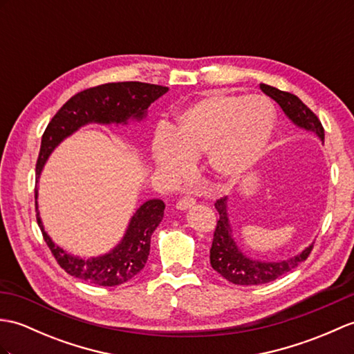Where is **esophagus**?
Wrapping results in <instances>:
<instances>
[{
    "label": "esophagus",
    "mask_w": 354,
    "mask_h": 354,
    "mask_svg": "<svg viewBox=\"0 0 354 354\" xmlns=\"http://www.w3.org/2000/svg\"><path fill=\"white\" fill-rule=\"evenodd\" d=\"M194 203H196V201L193 199V197L185 196V197H183V199H179L176 202V208L178 209H188V208H192Z\"/></svg>",
    "instance_id": "obj_1"
}]
</instances>
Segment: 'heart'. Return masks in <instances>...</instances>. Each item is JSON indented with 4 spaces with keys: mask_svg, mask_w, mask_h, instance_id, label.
Here are the masks:
<instances>
[{
    "mask_svg": "<svg viewBox=\"0 0 354 354\" xmlns=\"http://www.w3.org/2000/svg\"><path fill=\"white\" fill-rule=\"evenodd\" d=\"M274 129L276 110L267 97L212 93L180 111L174 129L155 131L151 152L167 178L188 175L194 158L205 153L212 176L235 180L264 157Z\"/></svg>",
    "mask_w": 354,
    "mask_h": 354,
    "instance_id": "heart-1",
    "label": "heart"
}]
</instances>
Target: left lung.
I'll use <instances>...</instances> for the list:
<instances>
[{"label":"left lung","mask_w":354,"mask_h":354,"mask_svg":"<svg viewBox=\"0 0 354 354\" xmlns=\"http://www.w3.org/2000/svg\"><path fill=\"white\" fill-rule=\"evenodd\" d=\"M261 90L271 100H274L283 113L286 114L294 125H297L306 131H312L318 136V138L324 142V128L322 122L312 113L308 106L303 104L297 96L282 92L276 87L267 84H259ZM216 209L218 211L220 218L217 220V226L214 231V240L209 250V262L220 276H223L226 281L235 285H262L271 281H276L277 277L286 274L288 271L306 261L309 253L314 248L310 244L303 252L297 253L295 257L283 259V261H258L249 258L238 248L234 240V232L231 227V221L227 216V197H221L216 203Z\"/></svg>","instance_id":"left-lung-1"}]
</instances>
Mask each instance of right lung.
I'll return each mask as SVG.
<instances>
[{"instance_id": "right-lung-1", "label": "right lung", "mask_w": 354, "mask_h": 354, "mask_svg": "<svg viewBox=\"0 0 354 354\" xmlns=\"http://www.w3.org/2000/svg\"><path fill=\"white\" fill-rule=\"evenodd\" d=\"M167 90L169 88L164 86L125 81V83L101 84L73 95L48 123L42 136V145H40L36 164L37 180L49 155L66 137L72 136L88 123L127 125L131 119L142 120L149 105L167 93ZM164 208L166 205L160 199L145 202L131 217L127 232L116 248L102 257L83 259L59 248L45 232L37 211L36 188L37 225L59 266L71 276L100 286L125 283L143 270L151 250V235L162 220Z\"/></svg>"}]
</instances>
